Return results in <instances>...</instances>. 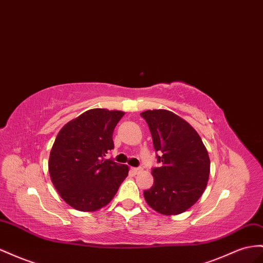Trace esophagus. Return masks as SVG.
Wrapping results in <instances>:
<instances>
[{"label": "esophagus", "instance_id": "esophagus-1", "mask_svg": "<svg viewBox=\"0 0 263 263\" xmlns=\"http://www.w3.org/2000/svg\"><path fill=\"white\" fill-rule=\"evenodd\" d=\"M132 170H133L135 174H139L141 170H143V168H141V167H133Z\"/></svg>", "mask_w": 263, "mask_h": 263}]
</instances>
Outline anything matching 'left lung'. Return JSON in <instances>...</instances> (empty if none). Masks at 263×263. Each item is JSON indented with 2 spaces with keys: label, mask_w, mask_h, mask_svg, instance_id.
I'll list each match as a JSON object with an SVG mask.
<instances>
[{
  "label": "left lung",
  "mask_w": 263,
  "mask_h": 263,
  "mask_svg": "<svg viewBox=\"0 0 263 263\" xmlns=\"http://www.w3.org/2000/svg\"><path fill=\"white\" fill-rule=\"evenodd\" d=\"M149 127L159 167L154 184L144 191L147 203L159 214L179 215L199 199L207 187L210 159L198 133L186 120L166 109L140 114Z\"/></svg>",
  "instance_id": "8db88e82"
}]
</instances>
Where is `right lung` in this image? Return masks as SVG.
Returning <instances> with one entry per match:
<instances>
[{"label":"right lung","instance_id":"add662e5","mask_svg":"<svg viewBox=\"0 0 263 263\" xmlns=\"http://www.w3.org/2000/svg\"><path fill=\"white\" fill-rule=\"evenodd\" d=\"M124 111L95 108L70 120L56 137L48 172L63 200L80 211H95L110 202L128 167L106 159L114 149L112 133Z\"/></svg>","mask_w":263,"mask_h":263}]
</instances>
